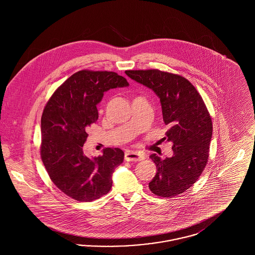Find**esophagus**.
<instances>
[{"instance_id": "34e87169", "label": "esophagus", "mask_w": 255, "mask_h": 255, "mask_svg": "<svg viewBox=\"0 0 255 255\" xmlns=\"http://www.w3.org/2000/svg\"><path fill=\"white\" fill-rule=\"evenodd\" d=\"M144 158V156L140 153L133 152V151H127L125 153V160L127 161H139Z\"/></svg>"}]
</instances>
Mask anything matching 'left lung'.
Segmentation results:
<instances>
[{
    "mask_svg": "<svg viewBox=\"0 0 255 255\" xmlns=\"http://www.w3.org/2000/svg\"><path fill=\"white\" fill-rule=\"evenodd\" d=\"M125 73L159 97L163 122L169 126L164 139L173 142L171 158L150 156L157 173L149 188L163 198L182 194L197 182L208 160L212 122L206 104L194 86L180 74L155 69Z\"/></svg>",
    "mask_w": 255,
    "mask_h": 255,
    "instance_id": "left-lung-1",
    "label": "left lung"
}]
</instances>
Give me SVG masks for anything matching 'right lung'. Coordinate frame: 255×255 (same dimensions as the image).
Instances as JSON below:
<instances>
[{
  "instance_id": "add662e5",
  "label": "right lung",
  "mask_w": 255,
  "mask_h": 255,
  "mask_svg": "<svg viewBox=\"0 0 255 255\" xmlns=\"http://www.w3.org/2000/svg\"><path fill=\"white\" fill-rule=\"evenodd\" d=\"M129 85L115 72L82 70L73 73L50 97L41 118L40 154L50 180L64 194L92 202L112 187V174L124 158L120 148L101 156H84L90 126L97 122V105L104 92Z\"/></svg>"
}]
</instances>
